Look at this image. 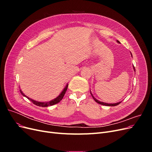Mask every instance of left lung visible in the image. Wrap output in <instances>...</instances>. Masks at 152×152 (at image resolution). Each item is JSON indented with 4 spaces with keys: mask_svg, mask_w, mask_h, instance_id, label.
<instances>
[{
    "mask_svg": "<svg viewBox=\"0 0 152 152\" xmlns=\"http://www.w3.org/2000/svg\"><path fill=\"white\" fill-rule=\"evenodd\" d=\"M117 42H118V43H120V42H119L118 40H117ZM131 56H132V54H131ZM133 68H134V70L135 71V68H134V65H133ZM91 96H92V97L93 98V99H94V101H95V102H96V103H99V104H100L104 105V106H109V107H115V106H117V105L119 104H120V103L122 102H118V103H104V102H99V100L96 99L94 97V96H93V94L91 93Z\"/></svg>",
    "mask_w": 152,
    "mask_h": 152,
    "instance_id": "left-lung-1",
    "label": "left lung"
}]
</instances>
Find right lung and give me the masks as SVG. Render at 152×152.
I'll return each mask as SVG.
<instances>
[{
	"label": "right lung",
	"mask_w": 152,
	"mask_h": 152,
	"mask_svg": "<svg viewBox=\"0 0 152 152\" xmlns=\"http://www.w3.org/2000/svg\"><path fill=\"white\" fill-rule=\"evenodd\" d=\"M67 88H68V84L66 86V87L64 88V89L62 91L61 93H60V94H59L57 98H56L55 99L51 100V101H49V102H37V101L35 100H34L32 99L31 98H29L28 96H26L25 94H24L23 93V92L20 90V92L21 94L25 96V97L28 98L29 100H30L31 102L33 103L34 104L37 105V106H39V107H49V106H52V105H54L55 104H57L60 101L63 99L64 95H65L66 91L67 90Z\"/></svg>",
	"instance_id": "add662e5"
}]
</instances>
